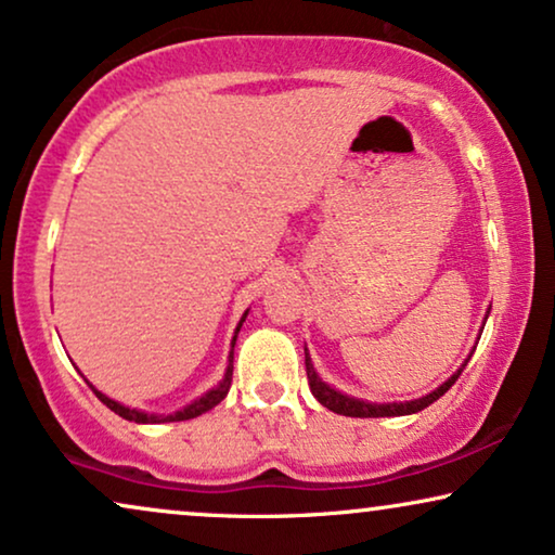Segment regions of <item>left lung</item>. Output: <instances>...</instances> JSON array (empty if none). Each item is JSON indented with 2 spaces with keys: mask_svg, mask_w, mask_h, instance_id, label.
Listing matches in <instances>:
<instances>
[{
  "mask_svg": "<svg viewBox=\"0 0 555 555\" xmlns=\"http://www.w3.org/2000/svg\"><path fill=\"white\" fill-rule=\"evenodd\" d=\"M488 315H490V310H488ZM488 315H485V321H488ZM467 361L469 359H465V363H462V366L454 371V374L447 378L442 386H437L435 391L427 393V397L412 399V401H393V404H374V401L348 397V393H340L338 389H333V386L325 384L323 378L318 376V371L313 366V361H310L308 348H306V371H308V384H310V391H313V397L321 401L325 409H331V412L344 414V416H361V420H366V416H404V414L422 412V409L435 404L439 397H444V393L450 391V386L457 382V376L462 374V369L467 366Z\"/></svg>",
  "mask_w": 555,
  "mask_h": 555,
  "instance_id": "left-lung-1",
  "label": "left lung"
}]
</instances>
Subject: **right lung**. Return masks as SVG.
I'll return each mask as SVG.
<instances>
[{"instance_id": "add662e5", "label": "right lung", "mask_w": 555, "mask_h": 555, "mask_svg": "<svg viewBox=\"0 0 555 555\" xmlns=\"http://www.w3.org/2000/svg\"><path fill=\"white\" fill-rule=\"evenodd\" d=\"M245 318H247V310H245V315H242L237 331H234L232 351H230V363H227V371H224L222 382H219V384L215 386V389H209L207 393H202L199 399H194L192 404H186L184 409H179V412H173V414H146V412H141V409H131V406L118 404L116 399L105 397L103 391H98L95 386L88 382L90 389L95 391V397L101 399L103 404L111 409V412H116L118 416H124V420H128V422H135V424H154V422H184V420H194V416H199V414H204V412H209V409H215V406L219 404V401H222V399L227 397V391H230V386H232V361H234V340H237V333H240V328H242V323H245Z\"/></svg>"}]
</instances>
